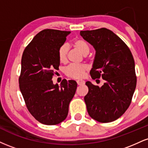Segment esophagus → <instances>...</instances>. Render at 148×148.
Masks as SVG:
<instances>
[{"mask_svg":"<svg viewBox=\"0 0 148 148\" xmlns=\"http://www.w3.org/2000/svg\"><path fill=\"white\" fill-rule=\"evenodd\" d=\"M76 82H77V84L79 85V86H81V85L85 84V81H83V80H78Z\"/></svg>","mask_w":148,"mask_h":148,"instance_id":"34e87169","label":"esophagus"}]
</instances>
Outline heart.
I'll return each mask as SVG.
<instances>
[{
    "label": "heart",
    "mask_w": 148,
    "mask_h": 148,
    "mask_svg": "<svg viewBox=\"0 0 148 148\" xmlns=\"http://www.w3.org/2000/svg\"><path fill=\"white\" fill-rule=\"evenodd\" d=\"M74 45L80 52L84 55H87L90 51L89 45L82 40H76ZM68 51V46L62 45L59 47L58 51V57L60 62H65L67 60V54ZM88 70V67L86 64H69L64 69V73L67 76L72 79H79L83 78Z\"/></svg>",
    "instance_id": "1"
}]
</instances>
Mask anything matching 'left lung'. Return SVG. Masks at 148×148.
<instances>
[{
	"label": "left lung",
	"mask_w": 148,
	"mask_h": 148,
	"mask_svg": "<svg viewBox=\"0 0 148 148\" xmlns=\"http://www.w3.org/2000/svg\"><path fill=\"white\" fill-rule=\"evenodd\" d=\"M80 35L95 49L90 74L102 78L101 87L86 83L88 92L84 100L88 114L103 123L121 117L130 106L136 86L135 63L130 49L118 35L107 28L84 30Z\"/></svg>",
	"instance_id": "left-lung-1"
}]
</instances>
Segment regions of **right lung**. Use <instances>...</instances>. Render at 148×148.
Listing matches in <instances>:
<instances>
[{"mask_svg":"<svg viewBox=\"0 0 148 148\" xmlns=\"http://www.w3.org/2000/svg\"><path fill=\"white\" fill-rule=\"evenodd\" d=\"M69 33L53 29L42 30L22 55L20 90L28 111L44 125H58L65 120L77 88L73 80H62L60 86L52 81L54 71L60 65L58 51Z\"/></svg>","mask_w":148,"mask_h":148,"instance_id":"add662e5","label":"right lung"}]
</instances>
